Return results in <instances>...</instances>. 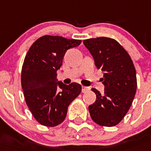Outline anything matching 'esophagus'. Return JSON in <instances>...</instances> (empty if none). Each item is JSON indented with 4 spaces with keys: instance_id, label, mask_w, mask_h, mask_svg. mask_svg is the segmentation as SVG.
I'll use <instances>...</instances> for the list:
<instances>
[{
    "instance_id": "esophagus-1",
    "label": "esophagus",
    "mask_w": 151,
    "mask_h": 151,
    "mask_svg": "<svg viewBox=\"0 0 151 151\" xmlns=\"http://www.w3.org/2000/svg\"><path fill=\"white\" fill-rule=\"evenodd\" d=\"M88 91H90V87H85V86H82V92L83 93H86Z\"/></svg>"
}]
</instances>
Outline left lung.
<instances>
[{
    "label": "left lung",
    "mask_w": 151,
    "mask_h": 151,
    "mask_svg": "<svg viewBox=\"0 0 151 151\" xmlns=\"http://www.w3.org/2000/svg\"><path fill=\"white\" fill-rule=\"evenodd\" d=\"M94 59L95 66L104 71V93L95 88L97 98L89 106L96 124L113 127L122 121L134 101L137 91L136 70L125 49L114 39L101 37L83 41Z\"/></svg>",
    "instance_id": "8db88e82"
}]
</instances>
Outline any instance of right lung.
<instances>
[{
	"label": "right lung",
	"mask_w": 151,
	"mask_h": 151,
	"mask_svg": "<svg viewBox=\"0 0 151 151\" xmlns=\"http://www.w3.org/2000/svg\"><path fill=\"white\" fill-rule=\"evenodd\" d=\"M81 40L44 35L31 45L21 70V86L25 101L36 121L46 127H55L66 117L68 108L81 92L78 83L66 85L58 81L64 54Z\"/></svg>",
	"instance_id": "add662e5"
}]
</instances>
